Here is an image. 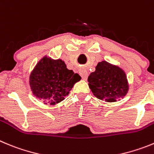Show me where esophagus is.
I'll return each mask as SVG.
<instances>
[{"label":"esophagus","instance_id":"34e87169","mask_svg":"<svg viewBox=\"0 0 154 154\" xmlns=\"http://www.w3.org/2000/svg\"><path fill=\"white\" fill-rule=\"evenodd\" d=\"M79 74H80V75L82 76V79L87 80V79H88V72H87V71H85V70H81V71L79 72Z\"/></svg>","mask_w":154,"mask_h":154}]
</instances>
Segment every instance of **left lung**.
<instances>
[{
  "label": "left lung",
  "instance_id": "1",
  "mask_svg": "<svg viewBox=\"0 0 154 154\" xmlns=\"http://www.w3.org/2000/svg\"><path fill=\"white\" fill-rule=\"evenodd\" d=\"M88 82L94 96L108 102L125 97L129 89L124 70L106 61L98 63L95 71L88 76Z\"/></svg>",
  "mask_w": 154,
  "mask_h": 154
}]
</instances>
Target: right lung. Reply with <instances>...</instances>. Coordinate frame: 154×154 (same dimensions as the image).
<instances>
[{"mask_svg":"<svg viewBox=\"0 0 154 154\" xmlns=\"http://www.w3.org/2000/svg\"><path fill=\"white\" fill-rule=\"evenodd\" d=\"M81 76L68 69L62 60L45 56L36 64L29 76V85L38 99L56 105L63 101Z\"/></svg>","mask_w":154,"mask_h":154,"instance_id":"obj_1","label":"right lung"}]
</instances>
